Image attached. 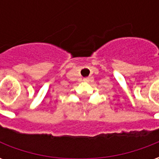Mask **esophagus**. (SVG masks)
I'll return each mask as SVG.
<instances>
[{
    "label": "esophagus",
    "instance_id": "34e87169",
    "mask_svg": "<svg viewBox=\"0 0 159 159\" xmlns=\"http://www.w3.org/2000/svg\"><path fill=\"white\" fill-rule=\"evenodd\" d=\"M89 77H87V78H84V81H89Z\"/></svg>",
    "mask_w": 159,
    "mask_h": 159
}]
</instances>
